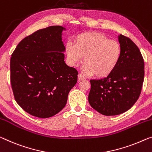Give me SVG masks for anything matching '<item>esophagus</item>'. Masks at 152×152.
Wrapping results in <instances>:
<instances>
[{"instance_id": "obj_1", "label": "esophagus", "mask_w": 152, "mask_h": 152, "mask_svg": "<svg viewBox=\"0 0 152 152\" xmlns=\"http://www.w3.org/2000/svg\"><path fill=\"white\" fill-rule=\"evenodd\" d=\"M84 79H85V77L83 75V74H79L78 76V80L79 81H80V80H84Z\"/></svg>"}]
</instances>
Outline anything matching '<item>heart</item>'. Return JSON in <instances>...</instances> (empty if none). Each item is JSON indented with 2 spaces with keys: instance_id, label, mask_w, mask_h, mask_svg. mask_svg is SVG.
Masks as SVG:
<instances>
[{
  "instance_id": "1",
  "label": "heart",
  "mask_w": 152,
  "mask_h": 152,
  "mask_svg": "<svg viewBox=\"0 0 152 152\" xmlns=\"http://www.w3.org/2000/svg\"><path fill=\"white\" fill-rule=\"evenodd\" d=\"M67 60L72 66L83 61V71L98 78L110 76L117 67L121 57V47L116 40L102 33L91 32L77 35L73 42L65 47Z\"/></svg>"
}]
</instances>
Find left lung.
Masks as SVG:
<instances>
[{"label":"left lung","mask_w":152,"mask_h":152,"mask_svg":"<svg viewBox=\"0 0 152 152\" xmlns=\"http://www.w3.org/2000/svg\"><path fill=\"white\" fill-rule=\"evenodd\" d=\"M121 57L106 78L91 80L88 102L105 115H115L129 110L138 99L144 80V60L137 46L120 34Z\"/></svg>","instance_id":"8db88e82"}]
</instances>
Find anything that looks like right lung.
Segmentation results:
<instances>
[{
  "label": "right lung",
  "instance_id": "1",
  "mask_svg": "<svg viewBox=\"0 0 152 152\" xmlns=\"http://www.w3.org/2000/svg\"><path fill=\"white\" fill-rule=\"evenodd\" d=\"M62 26L36 31L11 55V83L18 105L34 116H53L65 107L78 72L64 61Z\"/></svg>",
  "mask_w": 152,
  "mask_h": 152
}]
</instances>
